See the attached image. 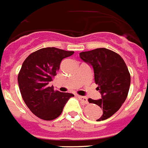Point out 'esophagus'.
<instances>
[{
    "label": "esophagus",
    "instance_id": "34e87169",
    "mask_svg": "<svg viewBox=\"0 0 148 148\" xmlns=\"http://www.w3.org/2000/svg\"><path fill=\"white\" fill-rule=\"evenodd\" d=\"M78 98L82 101V102L84 103V104H87L88 103V100H87V97H84V96H81V95H78Z\"/></svg>",
    "mask_w": 148,
    "mask_h": 148
}]
</instances>
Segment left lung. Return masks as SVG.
<instances>
[{
  "label": "left lung",
  "instance_id": "left-lung-1",
  "mask_svg": "<svg viewBox=\"0 0 148 148\" xmlns=\"http://www.w3.org/2000/svg\"><path fill=\"white\" fill-rule=\"evenodd\" d=\"M80 58L92 66L94 80L101 99L88 101L102 109V115L96 121L105 120L120 109L126 100L130 85V75L121 56L106 48H98L79 53Z\"/></svg>",
  "mask_w": 148,
  "mask_h": 148
}]
</instances>
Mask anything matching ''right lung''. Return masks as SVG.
I'll list each match as a JSON object with an SVG mask.
<instances>
[{"label": "right lung", "mask_w": 148, "mask_h": 148, "mask_svg": "<svg viewBox=\"0 0 148 148\" xmlns=\"http://www.w3.org/2000/svg\"><path fill=\"white\" fill-rule=\"evenodd\" d=\"M73 53L56 47L42 48L23 61L18 76L19 89L25 104L38 118L47 121L58 118L69 99L74 96L48 87L59 70L61 61Z\"/></svg>", "instance_id": "right-lung-1"}]
</instances>
